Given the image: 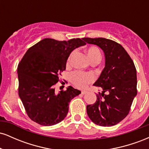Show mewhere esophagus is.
Instances as JSON below:
<instances>
[{
	"label": "esophagus",
	"instance_id": "obj_1",
	"mask_svg": "<svg viewBox=\"0 0 149 149\" xmlns=\"http://www.w3.org/2000/svg\"><path fill=\"white\" fill-rule=\"evenodd\" d=\"M86 91H85V90H84V91H81V94H82V95H85V94H86Z\"/></svg>",
	"mask_w": 149,
	"mask_h": 149
}]
</instances>
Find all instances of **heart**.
Masks as SVG:
<instances>
[{"label":"heart","instance_id":"heart-1","mask_svg":"<svg viewBox=\"0 0 149 149\" xmlns=\"http://www.w3.org/2000/svg\"><path fill=\"white\" fill-rule=\"evenodd\" d=\"M87 54H88L89 59L91 62L93 61H99L101 59V52L100 49L95 47H90L87 49ZM73 52L71 53L69 58L67 59V64L70 63L71 58L73 56ZM71 81L76 85V87L80 88H84L89 83H92L95 80V76L93 74L89 73H83L80 71H74L70 75Z\"/></svg>","mask_w":149,"mask_h":149}]
</instances>
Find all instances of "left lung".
I'll return each mask as SVG.
<instances>
[{
  "mask_svg": "<svg viewBox=\"0 0 149 149\" xmlns=\"http://www.w3.org/2000/svg\"><path fill=\"white\" fill-rule=\"evenodd\" d=\"M87 43L104 51L105 67L93 85L101 87L94 104L87 106V113L96 125H115L129 113L136 93V71L132 59L122 45L104 38H84Z\"/></svg>",
  "mask_w": 149,
  "mask_h": 149,
  "instance_id": "1",
  "label": "left lung"
}]
</instances>
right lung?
I'll return each instance as SVG.
<instances>
[{
    "instance_id": "1",
    "label": "right lung",
    "mask_w": 149,
    "mask_h": 149,
    "mask_svg": "<svg viewBox=\"0 0 149 149\" xmlns=\"http://www.w3.org/2000/svg\"><path fill=\"white\" fill-rule=\"evenodd\" d=\"M85 44L80 38L68 41L44 38L25 53L17 67L19 96L34 122L54 125L67 115L69 102L81 92L69 86L56 94L54 85L66 69L71 52Z\"/></svg>"
}]
</instances>
